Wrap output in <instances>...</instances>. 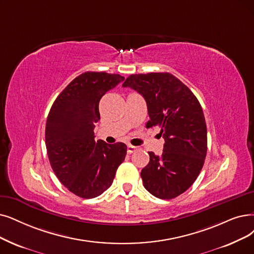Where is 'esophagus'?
<instances>
[{
    "label": "esophagus",
    "mask_w": 254,
    "mask_h": 254,
    "mask_svg": "<svg viewBox=\"0 0 254 254\" xmlns=\"http://www.w3.org/2000/svg\"><path fill=\"white\" fill-rule=\"evenodd\" d=\"M137 150V147H135V146H132V145H128L127 146V152L129 154H131V153H133L134 151H136Z\"/></svg>",
    "instance_id": "obj_1"
}]
</instances>
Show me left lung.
Segmentation results:
<instances>
[{"label":"left lung","instance_id":"8db88e82","mask_svg":"<svg viewBox=\"0 0 254 254\" xmlns=\"http://www.w3.org/2000/svg\"><path fill=\"white\" fill-rule=\"evenodd\" d=\"M144 97L150 120L147 128L158 126L165 139L160 156L149 152L141 170L145 189L159 199H173L197 179L207 152L203 110L196 96L170 73L130 75L123 83Z\"/></svg>","mask_w":254,"mask_h":254}]
</instances>
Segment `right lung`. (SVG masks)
<instances>
[{
	"label": "right lung",
	"mask_w": 254,
	"mask_h": 254,
	"mask_svg": "<svg viewBox=\"0 0 254 254\" xmlns=\"http://www.w3.org/2000/svg\"><path fill=\"white\" fill-rule=\"evenodd\" d=\"M119 74L85 72L76 77L54 101L46 124L47 153L59 181L78 197L100 196L113 184L127 146L95 139L99 102L124 81Z\"/></svg>",
	"instance_id": "1"
}]
</instances>
